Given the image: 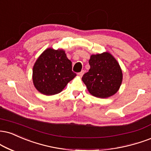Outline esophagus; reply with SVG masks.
<instances>
[{"label":"esophagus","mask_w":151,"mask_h":151,"mask_svg":"<svg viewBox=\"0 0 151 151\" xmlns=\"http://www.w3.org/2000/svg\"><path fill=\"white\" fill-rule=\"evenodd\" d=\"M83 74H84V71L82 70V71H81V72H79V73H78V76H79V77H82V76H83Z\"/></svg>","instance_id":"34e87169"}]
</instances>
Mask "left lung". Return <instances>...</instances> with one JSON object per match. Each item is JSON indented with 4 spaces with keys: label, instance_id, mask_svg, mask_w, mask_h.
<instances>
[{
    "label": "left lung",
    "instance_id": "1",
    "mask_svg": "<svg viewBox=\"0 0 151 151\" xmlns=\"http://www.w3.org/2000/svg\"><path fill=\"white\" fill-rule=\"evenodd\" d=\"M90 70L82 77L89 93L105 99L116 93L122 81V72L119 63L108 52L91 55Z\"/></svg>",
    "mask_w": 151,
    "mask_h": 151
}]
</instances>
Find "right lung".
I'll use <instances>...</instances> for the list:
<instances>
[{
    "mask_svg": "<svg viewBox=\"0 0 151 151\" xmlns=\"http://www.w3.org/2000/svg\"><path fill=\"white\" fill-rule=\"evenodd\" d=\"M72 68V62L64 50L46 49L34 65L32 78L34 86L46 96L60 93L77 75Z\"/></svg>",
    "mask_w": 151,
    "mask_h": 151,
    "instance_id": "1",
    "label": "right lung"
}]
</instances>
